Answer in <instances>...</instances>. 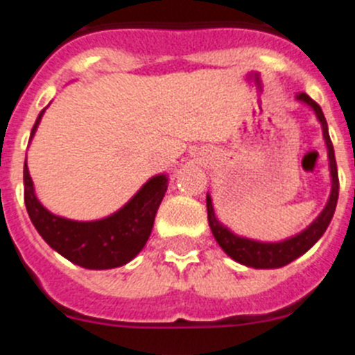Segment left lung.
Here are the masks:
<instances>
[{"label":"left lung","mask_w":355,"mask_h":355,"mask_svg":"<svg viewBox=\"0 0 355 355\" xmlns=\"http://www.w3.org/2000/svg\"><path fill=\"white\" fill-rule=\"evenodd\" d=\"M296 98L300 101L308 103L310 107L315 110L317 119L322 124V132L324 140L327 145V155H329V166H331V177H333V189H331V196L327 201L326 208H324L322 214L319 215L315 223L308 227L306 231H303L297 236L291 238V240L280 241V243H261V241L247 240V238H240L236 234L231 233L227 227H224L223 224L218 223L215 218L214 207H211L210 196H207V210H208V223H210V230L214 233L217 243L223 247L224 252L227 256L233 257L238 263L245 264V266L252 268H280L289 264L291 261H294L296 257H300L301 254H304L308 248L312 247L317 240L324 234V231L329 226L331 218H333L334 208H336L338 201V191H340V180H338V170H336V159H334V148L331 144L329 132H327V122L326 117L322 114V108L313 101L312 98L304 92L296 94Z\"/></svg>","instance_id":"8db88e82"}]
</instances>
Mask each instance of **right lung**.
Returning <instances> with one entry per match:
<instances>
[{"instance_id": "1", "label": "right lung", "mask_w": 355, "mask_h": 355, "mask_svg": "<svg viewBox=\"0 0 355 355\" xmlns=\"http://www.w3.org/2000/svg\"><path fill=\"white\" fill-rule=\"evenodd\" d=\"M43 108L33 125L31 137ZM168 189L164 175L150 178L138 194L117 214L94 223H75L55 217L40 205L24 162V203L29 218L42 238L71 263L89 270H108L129 263L150 236L154 218Z\"/></svg>"}]
</instances>
